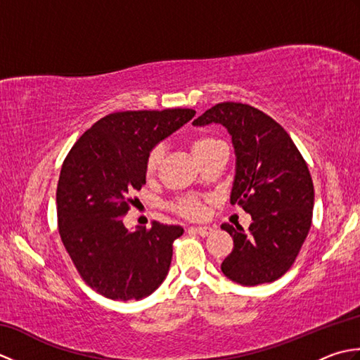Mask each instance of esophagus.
I'll return each instance as SVG.
<instances>
[{
    "label": "esophagus",
    "mask_w": 360,
    "mask_h": 360,
    "mask_svg": "<svg viewBox=\"0 0 360 360\" xmlns=\"http://www.w3.org/2000/svg\"><path fill=\"white\" fill-rule=\"evenodd\" d=\"M192 231L201 236H209L213 232V229L207 226H196V227H192Z\"/></svg>",
    "instance_id": "esophagus-1"
}]
</instances>
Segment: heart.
<instances>
[{"label":"heart","instance_id":"b5f03b06","mask_svg":"<svg viewBox=\"0 0 360 360\" xmlns=\"http://www.w3.org/2000/svg\"><path fill=\"white\" fill-rule=\"evenodd\" d=\"M224 147L218 139L212 136H201L196 137L192 143V150L195 153V156L198 158L200 162H205V159H209L213 153H215L218 148ZM162 156H164V148L162 147H156L150 151V155L147 156V160H145V174L147 178H153L156 176L159 172L160 162H162ZM172 210L174 213H178L182 218H188V219H198L202 218L205 213V201L201 200L198 196H181L178 200L172 202Z\"/></svg>","mask_w":360,"mask_h":360}]
</instances>
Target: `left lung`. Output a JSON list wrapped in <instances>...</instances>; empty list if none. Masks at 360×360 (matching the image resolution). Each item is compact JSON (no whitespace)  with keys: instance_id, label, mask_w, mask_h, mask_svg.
<instances>
[{"instance_id":"1","label":"left lung","mask_w":360,"mask_h":360,"mask_svg":"<svg viewBox=\"0 0 360 360\" xmlns=\"http://www.w3.org/2000/svg\"><path fill=\"white\" fill-rule=\"evenodd\" d=\"M221 124L232 136L236 156L231 204L252 217L249 231L221 226L233 249L221 271L243 286L271 283L294 264L309 233L314 186L300 151L280 124L254 106L223 102L193 125Z\"/></svg>"}]
</instances>
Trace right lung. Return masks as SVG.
<instances>
[{
  "instance_id": "obj_1",
  "label": "right lung",
  "mask_w": 360,
  "mask_h": 360,
  "mask_svg": "<svg viewBox=\"0 0 360 360\" xmlns=\"http://www.w3.org/2000/svg\"><path fill=\"white\" fill-rule=\"evenodd\" d=\"M196 114L195 110L122 111L97 120L68 153L57 186L63 246L89 288L111 300H139L170 269L181 226L153 221L128 231L131 193L145 184L150 151Z\"/></svg>"
}]
</instances>
